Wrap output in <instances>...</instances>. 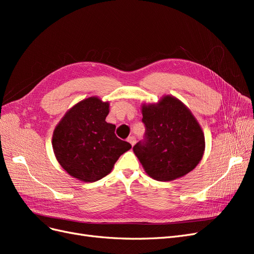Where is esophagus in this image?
<instances>
[{
  "instance_id": "34e87169",
  "label": "esophagus",
  "mask_w": 254,
  "mask_h": 254,
  "mask_svg": "<svg viewBox=\"0 0 254 254\" xmlns=\"http://www.w3.org/2000/svg\"><path fill=\"white\" fill-rule=\"evenodd\" d=\"M127 141H128L130 144H131V146H133V145L136 143V139H135V136H133V135L129 136Z\"/></svg>"
}]
</instances>
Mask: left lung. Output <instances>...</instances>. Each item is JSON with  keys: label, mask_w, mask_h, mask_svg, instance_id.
Returning a JSON list of instances; mask_svg holds the SVG:
<instances>
[{"label": "left lung", "mask_w": 254, "mask_h": 254, "mask_svg": "<svg viewBox=\"0 0 254 254\" xmlns=\"http://www.w3.org/2000/svg\"><path fill=\"white\" fill-rule=\"evenodd\" d=\"M141 107L145 141L136 143L133 152L145 173L158 181H172L193 171L205 148L204 133L193 113L173 95Z\"/></svg>", "instance_id": "1"}]
</instances>
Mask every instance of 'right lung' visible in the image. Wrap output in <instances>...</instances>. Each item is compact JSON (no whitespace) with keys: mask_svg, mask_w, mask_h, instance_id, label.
<instances>
[{"mask_svg":"<svg viewBox=\"0 0 254 254\" xmlns=\"http://www.w3.org/2000/svg\"><path fill=\"white\" fill-rule=\"evenodd\" d=\"M109 102L91 96L68 109L54 129L52 145L60 166L74 178L94 182L108 175L121 155L131 148L106 122Z\"/></svg>","mask_w":254,"mask_h":254,"instance_id":"right-lung-1","label":"right lung"}]
</instances>
